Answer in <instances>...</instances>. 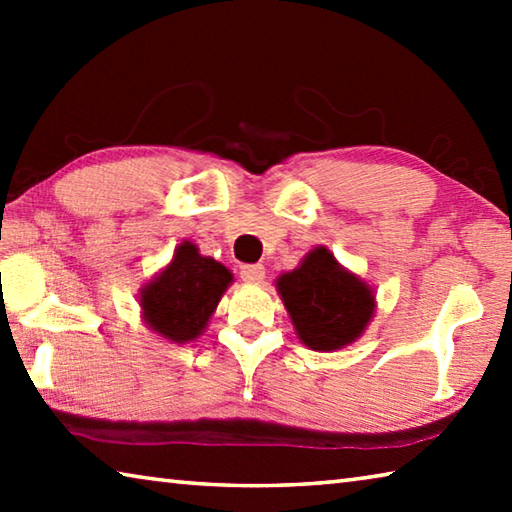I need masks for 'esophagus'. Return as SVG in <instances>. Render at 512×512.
I'll return each instance as SVG.
<instances>
[{
	"label": "esophagus",
	"mask_w": 512,
	"mask_h": 512,
	"mask_svg": "<svg viewBox=\"0 0 512 512\" xmlns=\"http://www.w3.org/2000/svg\"><path fill=\"white\" fill-rule=\"evenodd\" d=\"M241 280L244 282H250V284H259L264 280V275H266V271H264V266L262 264H246V266H241Z\"/></svg>",
	"instance_id": "obj_1"
}]
</instances>
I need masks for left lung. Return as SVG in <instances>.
Returning <instances> with one entry per match:
<instances>
[{
    "mask_svg": "<svg viewBox=\"0 0 512 512\" xmlns=\"http://www.w3.org/2000/svg\"><path fill=\"white\" fill-rule=\"evenodd\" d=\"M300 341L311 350H339L361 336L375 311V296L357 275L336 264L327 248H314L296 271L277 280Z\"/></svg>",
    "mask_w": 512,
    "mask_h": 512,
    "instance_id": "1",
    "label": "left lung"
}]
</instances>
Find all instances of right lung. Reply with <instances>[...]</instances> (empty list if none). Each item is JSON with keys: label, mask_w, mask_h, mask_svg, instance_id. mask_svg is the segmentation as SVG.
<instances>
[{"label": "right lung", "mask_w": 512, "mask_h": 512, "mask_svg": "<svg viewBox=\"0 0 512 512\" xmlns=\"http://www.w3.org/2000/svg\"><path fill=\"white\" fill-rule=\"evenodd\" d=\"M232 282V273L194 244H180L171 264L142 291L146 325L164 339L185 343L203 332Z\"/></svg>", "instance_id": "1"}]
</instances>
